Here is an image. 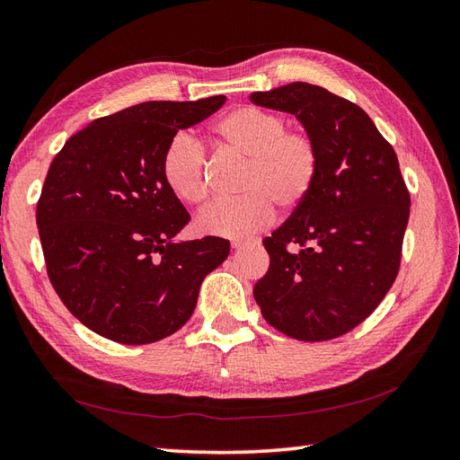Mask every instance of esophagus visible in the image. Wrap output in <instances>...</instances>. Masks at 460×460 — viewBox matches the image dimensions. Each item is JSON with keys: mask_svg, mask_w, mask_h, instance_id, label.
<instances>
[{"mask_svg": "<svg viewBox=\"0 0 460 460\" xmlns=\"http://www.w3.org/2000/svg\"><path fill=\"white\" fill-rule=\"evenodd\" d=\"M257 243H259V240H234L232 247L234 250H242V247H245V245H257Z\"/></svg>", "mask_w": 460, "mask_h": 460, "instance_id": "esophagus-1", "label": "esophagus"}]
</instances>
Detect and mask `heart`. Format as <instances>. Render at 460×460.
Segmentation results:
<instances>
[{
  "label": "heart",
  "mask_w": 460,
  "mask_h": 460,
  "mask_svg": "<svg viewBox=\"0 0 460 460\" xmlns=\"http://www.w3.org/2000/svg\"><path fill=\"white\" fill-rule=\"evenodd\" d=\"M280 111L250 104L234 106L213 123V137L226 151L245 158L238 199L220 201L197 218L203 234L242 238L275 217L300 208L319 178L321 153L315 137L302 128H287ZM160 172L173 197L201 205L208 197L205 153L188 135H176L160 158Z\"/></svg>",
  "instance_id": "heart-1"
}]
</instances>
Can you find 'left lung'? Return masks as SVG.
Returning <instances> with one entry per match:
<instances>
[{"instance_id": "obj_1", "label": "left lung", "mask_w": 460, "mask_h": 460, "mask_svg": "<svg viewBox=\"0 0 460 460\" xmlns=\"http://www.w3.org/2000/svg\"><path fill=\"white\" fill-rule=\"evenodd\" d=\"M250 98L294 114L321 153L312 195L263 240L270 265L255 300L287 337H342L376 312L399 275L411 217L399 158L362 108L323 86L290 83Z\"/></svg>"}]
</instances>
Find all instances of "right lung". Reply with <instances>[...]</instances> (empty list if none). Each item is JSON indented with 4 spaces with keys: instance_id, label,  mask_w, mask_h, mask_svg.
I'll return each instance as SVG.
<instances>
[{
    "instance_id": "1",
    "label": "right lung",
    "mask_w": 460,
    "mask_h": 460,
    "mask_svg": "<svg viewBox=\"0 0 460 460\" xmlns=\"http://www.w3.org/2000/svg\"><path fill=\"white\" fill-rule=\"evenodd\" d=\"M225 101L143 102L98 118L49 164L36 207L48 277L101 337H170L191 317L203 279L228 257L230 242L217 235L173 242L191 217L160 172L170 139Z\"/></svg>"
}]
</instances>
